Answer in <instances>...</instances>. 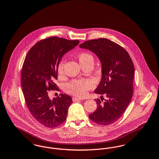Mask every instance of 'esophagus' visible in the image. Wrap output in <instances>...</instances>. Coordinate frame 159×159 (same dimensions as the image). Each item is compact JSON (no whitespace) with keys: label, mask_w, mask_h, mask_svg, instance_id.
<instances>
[{"label":"esophagus","mask_w":159,"mask_h":159,"mask_svg":"<svg viewBox=\"0 0 159 159\" xmlns=\"http://www.w3.org/2000/svg\"><path fill=\"white\" fill-rule=\"evenodd\" d=\"M83 99L80 98H76V97H73L72 98V100H73V101H74V102H76V101H81V100H82Z\"/></svg>","instance_id":"esophagus-1"}]
</instances>
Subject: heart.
Listing matches in <instances>:
<instances>
[{"label": "heart", "instance_id": "b5f03b06", "mask_svg": "<svg viewBox=\"0 0 159 159\" xmlns=\"http://www.w3.org/2000/svg\"><path fill=\"white\" fill-rule=\"evenodd\" d=\"M76 58L82 67L88 65L92 66L93 64V57L89 52H80L77 54ZM64 65L65 60L60 61L58 64L57 71L59 77H61L64 75ZM94 86L95 84L91 79H76L68 83L66 85V89L68 93L78 97H83L87 94L88 91L93 89Z\"/></svg>", "mask_w": 159, "mask_h": 159}]
</instances>
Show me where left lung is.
I'll return each instance as SVG.
<instances>
[{
    "instance_id": "1",
    "label": "left lung",
    "mask_w": 159,
    "mask_h": 159,
    "mask_svg": "<svg viewBox=\"0 0 159 159\" xmlns=\"http://www.w3.org/2000/svg\"><path fill=\"white\" fill-rule=\"evenodd\" d=\"M80 47L94 52L102 63L101 80L95 91L102 97L95 99L98 107L89 117L100 125H111L121 117L132 98L133 62L122 46L104 38L87 40Z\"/></svg>"
}]
</instances>
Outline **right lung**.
I'll return each mask as SVG.
<instances>
[{"label":"right lung","instance_id":"1","mask_svg":"<svg viewBox=\"0 0 159 159\" xmlns=\"http://www.w3.org/2000/svg\"><path fill=\"white\" fill-rule=\"evenodd\" d=\"M79 40L50 37L39 41L27 54L21 70V88L25 103L33 117L46 128H55L67 119L71 98L60 94L51 99L49 91H59L57 66L64 53Z\"/></svg>","mask_w":159,"mask_h":159}]
</instances>
